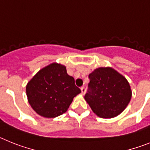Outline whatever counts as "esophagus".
<instances>
[{
  "label": "esophagus",
  "mask_w": 150,
  "mask_h": 150,
  "mask_svg": "<svg viewBox=\"0 0 150 150\" xmlns=\"http://www.w3.org/2000/svg\"><path fill=\"white\" fill-rule=\"evenodd\" d=\"M80 89H81L82 94H83V95H84L85 92H86V88H85V87H81V88H80Z\"/></svg>",
  "instance_id": "obj_1"
}]
</instances>
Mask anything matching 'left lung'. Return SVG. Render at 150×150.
Segmentation results:
<instances>
[{
    "instance_id": "1",
    "label": "left lung",
    "mask_w": 150,
    "mask_h": 150,
    "mask_svg": "<svg viewBox=\"0 0 150 150\" xmlns=\"http://www.w3.org/2000/svg\"><path fill=\"white\" fill-rule=\"evenodd\" d=\"M88 77L89 91L85 100L97 116L111 119L124 111L132 95L126 78L110 67L96 68Z\"/></svg>"
}]
</instances>
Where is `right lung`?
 I'll use <instances>...</instances> for the list:
<instances>
[{
	"instance_id": "obj_1",
	"label": "right lung",
	"mask_w": 150,
	"mask_h": 150,
	"mask_svg": "<svg viewBox=\"0 0 150 150\" xmlns=\"http://www.w3.org/2000/svg\"><path fill=\"white\" fill-rule=\"evenodd\" d=\"M81 92L66 67L56 62L40 69L26 86L30 107L40 116L55 118L68 109L74 97Z\"/></svg>"
}]
</instances>
